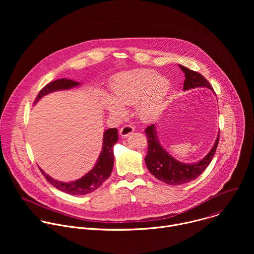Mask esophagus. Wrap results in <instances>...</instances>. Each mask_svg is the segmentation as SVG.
Returning <instances> with one entry per match:
<instances>
[{
  "label": "esophagus",
  "mask_w": 254,
  "mask_h": 254,
  "mask_svg": "<svg viewBox=\"0 0 254 254\" xmlns=\"http://www.w3.org/2000/svg\"><path fill=\"white\" fill-rule=\"evenodd\" d=\"M134 131V127L132 126H129V125H127V126H124L121 130H120V133L123 137H127L128 136L129 134H131L132 132Z\"/></svg>",
  "instance_id": "obj_1"
}]
</instances>
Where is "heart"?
Here are the masks:
<instances>
[{"instance_id":"heart-1","label":"heart","mask_w":254,"mask_h":254,"mask_svg":"<svg viewBox=\"0 0 254 254\" xmlns=\"http://www.w3.org/2000/svg\"><path fill=\"white\" fill-rule=\"evenodd\" d=\"M171 89L170 80L155 69L139 68L117 74L110 83L111 97L101 95L100 106L113 118L125 116L124 107L133 105L143 122L155 120L163 111Z\"/></svg>"}]
</instances>
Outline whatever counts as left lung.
Returning a JSON list of instances; mask_svg holds the SVG:
<instances>
[{
	"mask_svg": "<svg viewBox=\"0 0 254 254\" xmlns=\"http://www.w3.org/2000/svg\"><path fill=\"white\" fill-rule=\"evenodd\" d=\"M185 74L183 90H190L197 87H206L213 90L210 83L203 75L183 65H179ZM148 136V154L144 158L148 170L158 180L169 185H182L198 178L211 163L219 141V132L210 152L200 161L195 163H182L173 158L161 144L158 138L156 125L149 126L146 130Z\"/></svg>",
	"mask_w": 254,
	"mask_h": 254,
	"instance_id": "obj_1",
	"label": "left lung"
}]
</instances>
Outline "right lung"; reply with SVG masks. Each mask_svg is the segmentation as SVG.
I'll list each match as a JSON object with an SVG mask.
<instances>
[{
    "label": "right lung",
    "mask_w": 254,
    "mask_h": 254,
    "mask_svg": "<svg viewBox=\"0 0 254 254\" xmlns=\"http://www.w3.org/2000/svg\"><path fill=\"white\" fill-rule=\"evenodd\" d=\"M80 85V82L75 80H71L67 78L57 79L46 86H44L40 92L38 93L37 97L35 99V103H37L43 96L59 90H68L71 88H74ZM102 150L100 155L94 165V167L83 177L78 180L71 181V182H61V181L54 180L49 175H47L42 169H40L41 173L45 177L48 182L57 188L58 190L70 194V195H85L91 193L98 189L104 181L111 176L114 168V146L115 143L119 140L118 136V129L117 128H108L103 132L102 138Z\"/></svg>",
    "instance_id": "obj_1"
}]
</instances>
